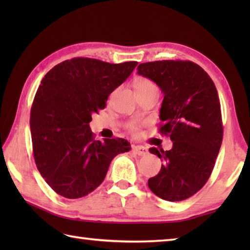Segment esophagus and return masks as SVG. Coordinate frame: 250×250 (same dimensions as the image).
Wrapping results in <instances>:
<instances>
[{"instance_id":"34e87169","label":"esophagus","mask_w":250,"mask_h":250,"mask_svg":"<svg viewBox=\"0 0 250 250\" xmlns=\"http://www.w3.org/2000/svg\"><path fill=\"white\" fill-rule=\"evenodd\" d=\"M133 151L137 156H145L148 153V149L144 146H133Z\"/></svg>"}]
</instances>
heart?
I'll return each mask as SVG.
<instances>
[{
	"mask_svg": "<svg viewBox=\"0 0 250 250\" xmlns=\"http://www.w3.org/2000/svg\"><path fill=\"white\" fill-rule=\"evenodd\" d=\"M134 88L136 91L139 90H144V89H149V88H157L156 84L153 83L150 79H148L146 77H137L134 81ZM128 129L130 131L131 134L133 135H137L140 131V125L139 124H130Z\"/></svg>",
	"mask_w": 250,
	"mask_h": 250,
	"instance_id": "heart-1",
	"label": "heart"
}]
</instances>
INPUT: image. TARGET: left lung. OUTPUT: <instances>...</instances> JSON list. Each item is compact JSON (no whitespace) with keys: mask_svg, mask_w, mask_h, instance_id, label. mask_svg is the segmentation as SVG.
Returning <instances> with one entry per match:
<instances>
[{"mask_svg":"<svg viewBox=\"0 0 250 250\" xmlns=\"http://www.w3.org/2000/svg\"><path fill=\"white\" fill-rule=\"evenodd\" d=\"M137 73L163 92L159 132L173 142L171 150L149 149L163 164L148 179V187L163 200H186L208 180L220 149L224 126L218 92L208 74L192 61L141 63Z\"/></svg>","mask_w":250,"mask_h":250,"instance_id":"left-lung-1","label":"left lung"}]
</instances>
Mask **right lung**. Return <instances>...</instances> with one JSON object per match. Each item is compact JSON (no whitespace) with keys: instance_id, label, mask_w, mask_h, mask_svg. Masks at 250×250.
Returning a JSON list of instances; mask_svg holds the SVG:
<instances>
[{"instance_id":"obj_1","label":"right lung","mask_w":250,"mask_h":250,"mask_svg":"<svg viewBox=\"0 0 250 250\" xmlns=\"http://www.w3.org/2000/svg\"><path fill=\"white\" fill-rule=\"evenodd\" d=\"M136 65L73 58L42 79L31 107L32 146L37 169L58 194L78 199L92 192L111 160L131 149L125 139L94 140L89 122Z\"/></svg>"}]
</instances>
